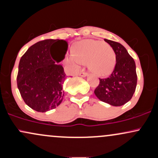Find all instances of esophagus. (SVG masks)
<instances>
[{
	"label": "esophagus",
	"mask_w": 158,
	"mask_h": 158,
	"mask_svg": "<svg viewBox=\"0 0 158 158\" xmlns=\"http://www.w3.org/2000/svg\"><path fill=\"white\" fill-rule=\"evenodd\" d=\"M79 76H80V77H86V76H88V73H86V72L85 71H81L80 73H79Z\"/></svg>",
	"instance_id": "34e87169"
}]
</instances>
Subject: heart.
<instances>
[{
    "label": "heart",
    "instance_id": "obj_1",
    "mask_svg": "<svg viewBox=\"0 0 158 158\" xmlns=\"http://www.w3.org/2000/svg\"><path fill=\"white\" fill-rule=\"evenodd\" d=\"M73 62L85 64L92 73L107 76L111 73L116 63V55L109 44L94 39H87L77 45L73 52Z\"/></svg>",
    "mask_w": 158,
    "mask_h": 158
}]
</instances>
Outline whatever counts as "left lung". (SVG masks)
<instances>
[{
    "label": "left lung",
    "mask_w": 158,
    "mask_h": 158,
    "mask_svg": "<svg viewBox=\"0 0 158 158\" xmlns=\"http://www.w3.org/2000/svg\"><path fill=\"white\" fill-rule=\"evenodd\" d=\"M116 55V64L108 77L99 79L94 94L102 102L113 106H121L132 98L137 86V76L133 58L126 49L116 41L104 39Z\"/></svg>",
    "instance_id": "8db88e82"
}]
</instances>
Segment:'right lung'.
<instances>
[{"mask_svg":"<svg viewBox=\"0 0 158 158\" xmlns=\"http://www.w3.org/2000/svg\"><path fill=\"white\" fill-rule=\"evenodd\" d=\"M60 41L63 48L54 57L51 52L54 42ZM68 43L63 40L45 39L32 45L21 56L17 85L23 101L32 109L46 112L62 102V86L66 74L62 65Z\"/></svg>","mask_w":158,"mask_h":158,"instance_id":"right-lung-1","label":"right lung"}]
</instances>
